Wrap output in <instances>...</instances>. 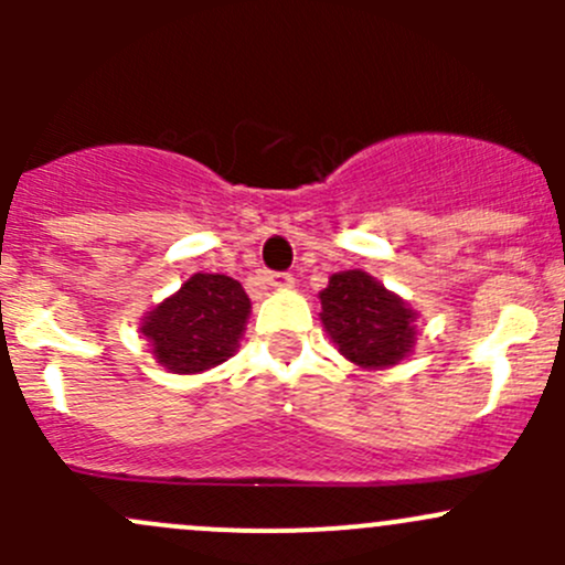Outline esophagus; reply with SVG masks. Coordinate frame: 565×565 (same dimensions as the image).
<instances>
[{"instance_id": "34e87169", "label": "esophagus", "mask_w": 565, "mask_h": 565, "mask_svg": "<svg viewBox=\"0 0 565 565\" xmlns=\"http://www.w3.org/2000/svg\"><path fill=\"white\" fill-rule=\"evenodd\" d=\"M262 281L267 284V287H276V289H284V287H292V273H276V270H265L262 273Z\"/></svg>"}]
</instances>
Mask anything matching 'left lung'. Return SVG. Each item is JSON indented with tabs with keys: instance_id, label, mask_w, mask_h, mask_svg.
<instances>
[{
	"instance_id": "1",
	"label": "left lung",
	"mask_w": 565,
	"mask_h": 565,
	"mask_svg": "<svg viewBox=\"0 0 565 565\" xmlns=\"http://www.w3.org/2000/svg\"><path fill=\"white\" fill-rule=\"evenodd\" d=\"M319 300L324 330L341 355L358 366H393L415 344V311L369 273H335Z\"/></svg>"
}]
</instances>
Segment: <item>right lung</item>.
<instances>
[{
    "label": "right lung",
    "instance_id": "add662e5",
    "mask_svg": "<svg viewBox=\"0 0 565 565\" xmlns=\"http://www.w3.org/2000/svg\"><path fill=\"white\" fill-rule=\"evenodd\" d=\"M250 300L241 281L221 273H196L141 324L152 355L174 374L218 366L246 330Z\"/></svg>",
    "mask_w": 565,
    "mask_h": 565
}]
</instances>
